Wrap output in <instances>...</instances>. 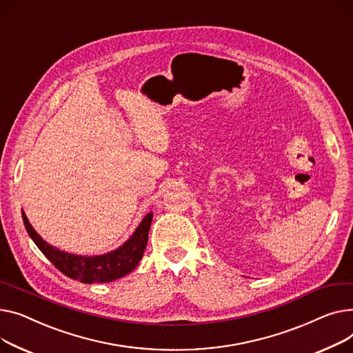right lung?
Segmentation results:
<instances>
[{
  "label": "right lung",
  "mask_w": 353,
  "mask_h": 353,
  "mask_svg": "<svg viewBox=\"0 0 353 353\" xmlns=\"http://www.w3.org/2000/svg\"><path fill=\"white\" fill-rule=\"evenodd\" d=\"M152 216V212L145 216L132 236L125 243L121 245L118 250L98 256H82L61 251L58 248L46 242L35 232L28 218L23 212L26 230L38 246V250L51 261L58 271L82 283L112 282L132 272L142 259L145 246H147Z\"/></svg>",
  "instance_id": "add662e5"
}]
</instances>
